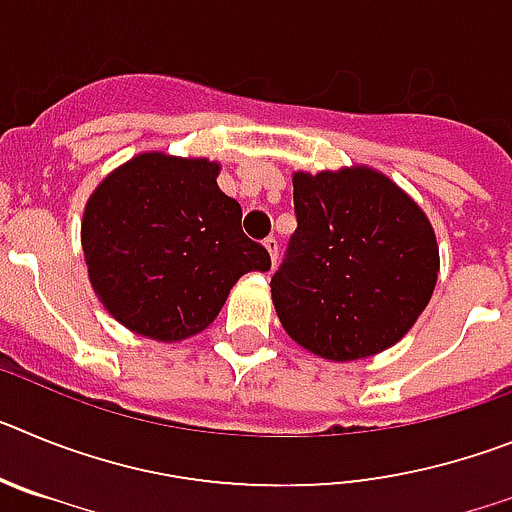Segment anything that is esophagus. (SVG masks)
I'll return each instance as SVG.
<instances>
[{
    "label": "esophagus",
    "instance_id": "obj_1",
    "mask_svg": "<svg viewBox=\"0 0 512 512\" xmlns=\"http://www.w3.org/2000/svg\"><path fill=\"white\" fill-rule=\"evenodd\" d=\"M264 246H266V251H269V256H271V266H274V264H277V256H279V241L274 238V235H269V238L264 241Z\"/></svg>",
    "mask_w": 512,
    "mask_h": 512
}]
</instances>
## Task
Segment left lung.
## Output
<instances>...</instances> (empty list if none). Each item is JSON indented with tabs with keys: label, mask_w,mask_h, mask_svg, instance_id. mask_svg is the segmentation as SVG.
<instances>
[{
	"label": "left lung",
	"mask_w": 512,
	"mask_h": 512,
	"mask_svg": "<svg viewBox=\"0 0 512 512\" xmlns=\"http://www.w3.org/2000/svg\"><path fill=\"white\" fill-rule=\"evenodd\" d=\"M297 230L271 277V300L292 341L330 361L395 346L438 279L425 212L369 166L292 176Z\"/></svg>",
	"instance_id": "left-lung-1"
}]
</instances>
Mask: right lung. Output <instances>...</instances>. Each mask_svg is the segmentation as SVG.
Returning <instances> with one entry per match:
<instances>
[{"mask_svg":"<svg viewBox=\"0 0 512 512\" xmlns=\"http://www.w3.org/2000/svg\"><path fill=\"white\" fill-rule=\"evenodd\" d=\"M217 171L207 158L140 153L89 197L81 220L89 282L133 333L164 343L194 336L246 271L271 269Z\"/></svg>","mask_w":512,"mask_h":512,"instance_id":"add662e5","label":"right lung"}]
</instances>
